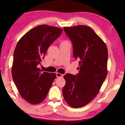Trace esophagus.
I'll return each mask as SVG.
<instances>
[{"label":"esophagus","mask_w":125,"mask_h":125,"mask_svg":"<svg viewBox=\"0 0 125 125\" xmlns=\"http://www.w3.org/2000/svg\"><path fill=\"white\" fill-rule=\"evenodd\" d=\"M56 74L57 77H63V74H61V73H57Z\"/></svg>","instance_id":"obj_1"}]
</instances>
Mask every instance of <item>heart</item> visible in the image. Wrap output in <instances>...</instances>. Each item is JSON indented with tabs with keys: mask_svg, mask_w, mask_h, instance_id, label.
<instances>
[{
	"mask_svg": "<svg viewBox=\"0 0 125 125\" xmlns=\"http://www.w3.org/2000/svg\"><path fill=\"white\" fill-rule=\"evenodd\" d=\"M67 42V41H62V42H61V43H63V42Z\"/></svg>",
	"mask_w": 125,
	"mask_h": 125,
	"instance_id": "obj_1",
	"label": "heart"
}]
</instances>
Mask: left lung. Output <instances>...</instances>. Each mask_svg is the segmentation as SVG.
<instances>
[{"label": "left lung", "instance_id": "8db88e82", "mask_svg": "<svg viewBox=\"0 0 125 125\" xmlns=\"http://www.w3.org/2000/svg\"><path fill=\"white\" fill-rule=\"evenodd\" d=\"M73 43V55L80 65L77 75L67 73L63 89L65 102L71 107L86 105L99 93L106 77L108 51L103 40L89 26L64 27Z\"/></svg>", "mask_w": 125, "mask_h": 125}]
</instances>
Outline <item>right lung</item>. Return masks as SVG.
<instances>
[{
  "label": "right lung",
  "instance_id": "add662e5",
  "mask_svg": "<svg viewBox=\"0 0 125 125\" xmlns=\"http://www.w3.org/2000/svg\"><path fill=\"white\" fill-rule=\"evenodd\" d=\"M62 31L54 26L39 25L26 33L16 46L12 67L13 80L21 96L31 104H38L46 98L56 77L54 73L41 72L38 65Z\"/></svg>",
  "mask_w": 125,
  "mask_h": 125
}]
</instances>
